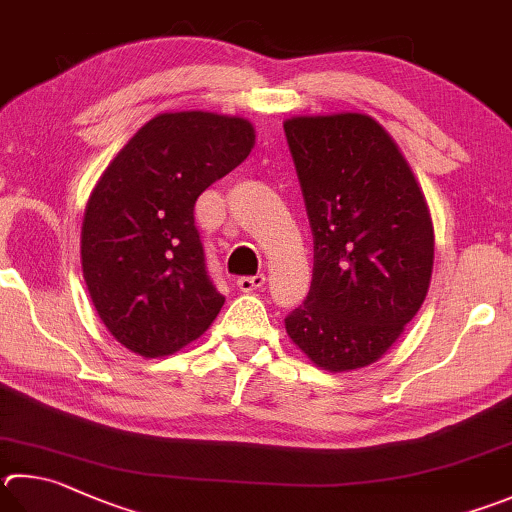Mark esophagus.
<instances>
[{"mask_svg":"<svg viewBox=\"0 0 512 512\" xmlns=\"http://www.w3.org/2000/svg\"><path fill=\"white\" fill-rule=\"evenodd\" d=\"M266 284V275H253V277H239L237 280V286H239V291H244V293H250V291H255V288H262Z\"/></svg>","mask_w":512,"mask_h":512,"instance_id":"obj_1","label":"esophagus"}]
</instances>
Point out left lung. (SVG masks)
<instances>
[{"label": "left lung", "instance_id": "8db88e82", "mask_svg": "<svg viewBox=\"0 0 512 512\" xmlns=\"http://www.w3.org/2000/svg\"><path fill=\"white\" fill-rule=\"evenodd\" d=\"M284 134L313 232L311 291L286 315V333L322 369L367 367L430 288V210L405 156L371 116H295Z\"/></svg>", "mask_w": 512, "mask_h": 512}]
</instances>
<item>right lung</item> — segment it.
Returning a JSON list of instances; mask_svg holds the SVG:
<instances>
[{"instance_id": "right-lung-1", "label": "right lung", "mask_w": 512, "mask_h": 512, "mask_svg": "<svg viewBox=\"0 0 512 512\" xmlns=\"http://www.w3.org/2000/svg\"><path fill=\"white\" fill-rule=\"evenodd\" d=\"M253 145L246 118L159 114L102 172L82 221V275L102 324L129 351L170 356L217 318L226 297L208 275L194 203Z\"/></svg>"}]
</instances>
